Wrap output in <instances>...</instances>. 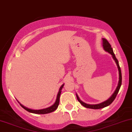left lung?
<instances>
[{"mask_svg":"<svg viewBox=\"0 0 132 132\" xmlns=\"http://www.w3.org/2000/svg\"><path fill=\"white\" fill-rule=\"evenodd\" d=\"M103 48H104V50L106 51H108V52H109V53L111 54V55H112V57H113V59H114V60L115 61V62L117 64L118 68L119 76L118 84V86L117 87V89H116L115 91L114 92L113 95H112L110 96V98H109L108 100H106V101H105L104 102H103V103H100V104H86V103H84V102L81 101V100H80V98H79V97L78 96V95H76L77 98V100H78V101L80 102V103L82 105V106H83L84 107H85V108H86L93 109H99L104 108H105V107L109 106V105L111 104L112 102L114 101V100L115 99L116 96H117L119 90V89H120V87H121V83H122V75H121V68H120V67H119L118 61L117 59L116 58L115 54H114V53H113V50H112V48H111V45H110V44L109 43L108 40L106 39V38H103Z\"/></svg>","mask_w":132,"mask_h":132,"instance_id":"8db88e82","label":"left lung"}]
</instances>
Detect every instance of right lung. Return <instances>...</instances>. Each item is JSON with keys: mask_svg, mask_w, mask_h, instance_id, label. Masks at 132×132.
<instances>
[{"mask_svg": "<svg viewBox=\"0 0 132 132\" xmlns=\"http://www.w3.org/2000/svg\"><path fill=\"white\" fill-rule=\"evenodd\" d=\"M63 86L64 84H63L62 86L60 87V88L59 92L57 94V99H56L55 103L52 105V106L49 107L48 108H46V109H40V110H32V109H28L26 107H24L21 104L20 106L22 107L24 109H25L26 111L31 112V113H36V114H46V113H51V112H52L57 109V108H58L59 105V101H60V94H61V89H62Z\"/></svg>", "mask_w": 132, "mask_h": 132, "instance_id": "obj_1", "label": "right lung"}]
</instances>
